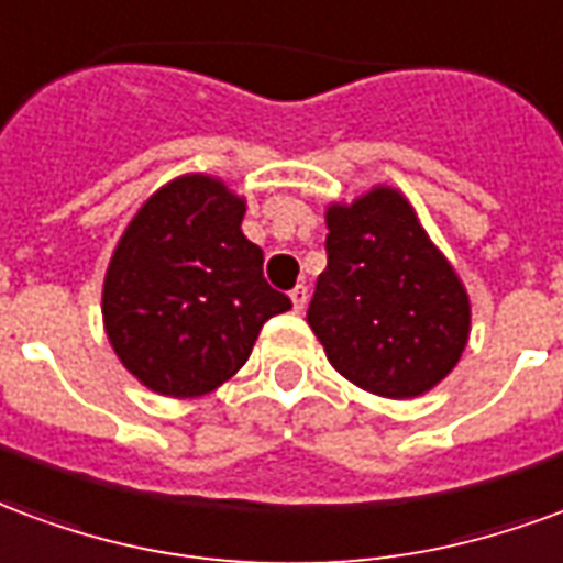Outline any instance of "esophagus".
I'll return each instance as SVG.
<instances>
[{
	"instance_id": "esophagus-1",
	"label": "esophagus",
	"mask_w": 563,
	"mask_h": 563,
	"mask_svg": "<svg viewBox=\"0 0 563 563\" xmlns=\"http://www.w3.org/2000/svg\"><path fill=\"white\" fill-rule=\"evenodd\" d=\"M290 302H294V309L302 311L306 309V302H309V287L306 285H297L290 290Z\"/></svg>"
}]
</instances>
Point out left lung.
I'll list each match as a JSON object with an SVG mask.
<instances>
[{"instance_id": "8db88e82", "label": "left lung", "mask_w": 563, "mask_h": 563, "mask_svg": "<svg viewBox=\"0 0 563 563\" xmlns=\"http://www.w3.org/2000/svg\"><path fill=\"white\" fill-rule=\"evenodd\" d=\"M327 269L309 327L332 368L384 399H417L462 360L471 299L393 186L327 207Z\"/></svg>"}]
</instances>
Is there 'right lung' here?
<instances>
[{
  "mask_svg": "<svg viewBox=\"0 0 563 563\" xmlns=\"http://www.w3.org/2000/svg\"><path fill=\"white\" fill-rule=\"evenodd\" d=\"M245 197L209 174L152 191L110 254L101 318L143 387L197 399L231 380L290 299L266 285L264 252L242 233Z\"/></svg>",
  "mask_w": 563,
  "mask_h": 563,
  "instance_id": "obj_1",
  "label": "right lung"
}]
</instances>
